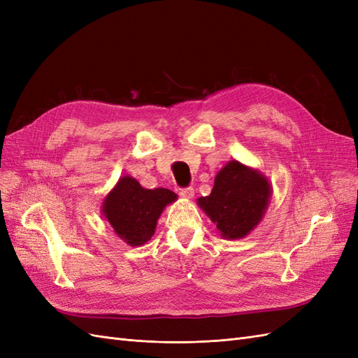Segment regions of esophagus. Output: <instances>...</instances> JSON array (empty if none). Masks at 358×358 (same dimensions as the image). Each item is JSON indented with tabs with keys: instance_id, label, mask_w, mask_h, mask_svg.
I'll use <instances>...</instances> for the list:
<instances>
[{
	"instance_id": "34e87169",
	"label": "esophagus",
	"mask_w": 358,
	"mask_h": 358,
	"mask_svg": "<svg viewBox=\"0 0 358 358\" xmlns=\"http://www.w3.org/2000/svg\"><path fill=\"white\" fill-rule=\"evenodd\" d=\"M176 192L183 199H192L194 197V188H176Z\"/></svg>"
}]
</instances>
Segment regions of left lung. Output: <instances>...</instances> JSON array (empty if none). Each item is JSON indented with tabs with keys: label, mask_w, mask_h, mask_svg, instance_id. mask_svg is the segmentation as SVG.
I'll list each match as a JSON object with an SVG mask.
<instances>
[{
	"label": "left lung",
	"mask_w": 358,
	"mask_h": 358,
	"mask_svg": "<svg viewBox=\"0 0 358 358\" xmlns=\"http://www.w3.org/2000/svg\"><path fill=\"white\" fill-rule=\"evenodd\" d=\"M270 199L272 185L263 173L231 159L215 176L212 192L197 204L224 239L237 241L263 221Z\"/></svg>",
	"instance_id": "left-lung-1"
}]
</instances>
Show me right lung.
Segmentation results:
<instances>
[{
	"label": "right lung",
	"instance_id": "right-lung-1",
	"mask_svg": "<svg viewBox=\"0 0 358 358\" xmlns=\"http://www.w3.org/2000/svg\"><path fill=\"white\" fill-rule=\"evenodd\" d=\"M176 200V194L167 188L148 189L125 175L104 197L101 213L119 239L129 246H142L154 236L166 206Z\"/></svg>",
	"mask_w": 358,
	"mask_h": 358
}]
</instances>
